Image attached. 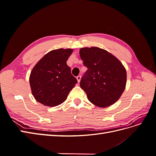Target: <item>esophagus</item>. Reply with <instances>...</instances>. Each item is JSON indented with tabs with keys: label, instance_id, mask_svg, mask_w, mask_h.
<instances>
[{
	"label": "esophagus",
	"instance_id": "esophagus-1",
	"mask_svg": "<svg viewBox=\"0 0 156 156\" xmlns=\"http://www.w3.org/2000/svg\"><path fill=\"white\" fill-rule=\"evenodd\" d=\"M81 75H78V76L77 77V80L78 83H80V81H81Z\"/></svg>",
	"mask_w": 156,
	"mask_h": 156
}]
</instances>
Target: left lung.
<instances>
[{"mask_svg": "<svg viewBox=\"0 0 156 156\" xmlns=\"http://www.w3.org/2000/svg\"><path fill=\"white\" fill-rule=\"evenodd\" d=\"M79 55L88 68L80 86L88 100L102 108L114 104L126 88L127 73L123 64L109 52L97 47L81 48Z\"/></svg>", "mask_w": 156, "mask_h": 156, "instance_id": "obj_1", "label": "left lung"}]
</instances>
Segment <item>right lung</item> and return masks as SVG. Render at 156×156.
Returning <instances> with one entry per match:
<instances>
[{
  "label": "right lung",
  "instance_id": "1",
  "mask_svg": "<svg viewBox=\"0 0 156 156\" xmlns=\"http://www.w3.org/2000/svg\"><path fill=\"white\" fill-rule=\"evenodd\" d=\"M72 49L49 51L32 68L29 77L31 91L35 100L45 106L62 103L77 81L66 64Z\"/></svg>",
  "mask_w": 156,
  "mask_h": 156
}]
</instances>
